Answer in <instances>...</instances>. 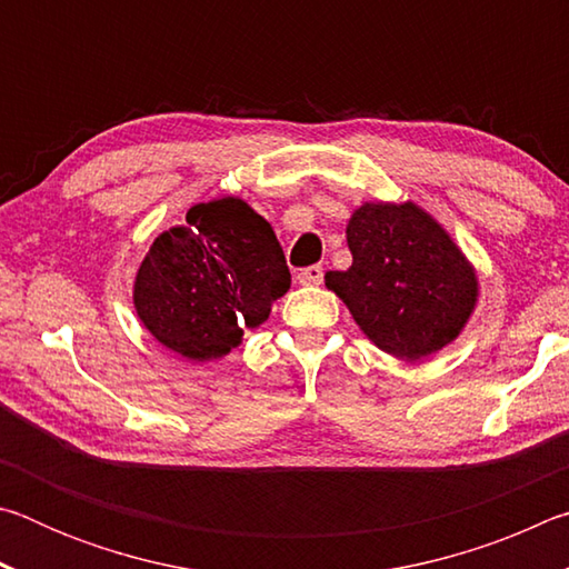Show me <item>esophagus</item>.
I'll return each instance as SVG.
<instances>
[{
    "mask_svg": "<svg viewBox=\"0 0 569 569\" xmlns=\"http://www.w3.org/2000/svg\"><path fill=\"white\" fill-rule=\"evenodd\" d=\"M296 278L301 286H319L323 283V266H308L303 271H298Z\"/></svg>",
    "mask_w": 569,
    "mask_h": 569,
    "instance_id": "esophagus-1",
    "label": "esophagus"
}]
</instances>
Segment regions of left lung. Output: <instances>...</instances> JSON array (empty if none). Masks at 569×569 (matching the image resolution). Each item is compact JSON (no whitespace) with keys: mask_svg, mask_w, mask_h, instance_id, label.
<instances>
[{"mask_svg":"<svg viewBox=\"0 0 569 569\" xmlns=\"http://www.w3.org/2000/svg\"><path fill=\"white\" fill-rule=\"evenodd\" d=\"M346 240L353 263L326 273V286L381 351L417 361L457 339L477 301V278L435 218L413 203H366Z\"/></svg>","mask_w":569,"mask_h":569,"instance_id":"1","label":"left lung"}]
</instances>
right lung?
<instances>
[{"label":"right lung","instance_id":"1","mask_svg":"<svg viewBox=\"0 0 569 569\" xmlns=\"http://www.w3.org/2000/svg\"><path fill=\"white\" fill-rule=\"evenodd\" d=\"M156 238L134 278L140 321L170 351L210 361L263 323L291 286L273 228L238 198L192 206Z\"/></svg>","mask_w":569,"mask_h":569}]
</instances>
